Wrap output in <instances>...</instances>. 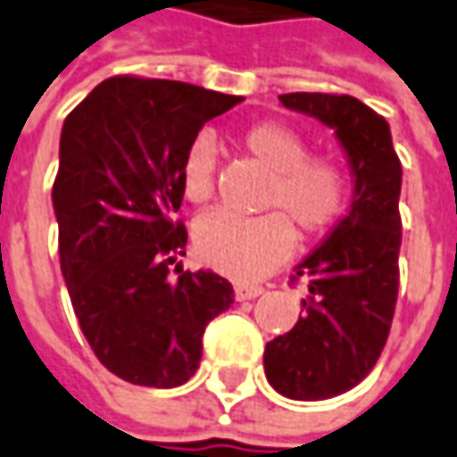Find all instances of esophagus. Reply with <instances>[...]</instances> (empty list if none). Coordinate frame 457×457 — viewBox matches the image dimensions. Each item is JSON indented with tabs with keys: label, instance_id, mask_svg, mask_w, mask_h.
<instances>
[{
	"label": "esophagus",
	"instance_id": "34e87169",
	"mask_svg": "<svg viewBox=\"0 0 457 457\" xmlns=\"http://www.w3.org/2000/svg\"><path fill=\"white\" fill-rule=\"evenodd\" d=\"M262 288L260 286H247V283H237L235 286V298L237 301H250V298H258Z\"/></svg>",
	"mask_w": 457,
	"mask_h": 457
}]
</instances>
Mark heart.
Returning <instances> with one entry per match:
<instances>
[{"instance_id":"1","label":"heart","mask_w":457,"mask_h":457,"mask_svg":"<svg viewBox=\"0 0 457 457\" xmlns=\"http://www.w3.org/2000/svg\"><path fill=\"white\" fill-rule=\"evenodd\" d=\"M245 154L270 171L260 210L268 214L240 220L225 212L202 214L192 240L197 258L232 280L268 276L291 255L296 229L301 237H321L338 222L352 197V171L334 154H308L303 131L286 120H258L240 134ZM212 141L199 136L181 159V195L204 204L214 195Z\"/></svg>"}]
</instances>
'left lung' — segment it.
<instances>
[{"label": "left lung", "instance_id": "1", "mask_svg": "<svg viewBox=\"0 0 457 457\" xmlns=\"http://www.w3.org/2000/svg\"><path fill=\"white\" fill-rule=\"evenodd\" d=\"M291 111L331 126L349 156V214L301 265L303 316L265 346V377L283 397L328 400L356 386L385 349L400 288L402 164L389 123L352 96L286 93Z\"/></svg>", "mask_w": 457, "mask_h": 457}]
</instances>
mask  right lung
I'll return each mask as SVG.
<instances>
[{"label": "right lung", "instance_id": "right-lung-1", "mask_svg": "<svg viewBox=\"0 0 457 457\" xmlns=\"http://www.w3.org/2000/svg\"><path fill=\"white\" fill-rule=\"evenodd\" d=\"M243 101L179 80L116 75L62 123L53 207L60 268L93 354L141 386L184 385L207 323L235 301L212 270H181V159L199 129Z\"/></svg>", "mask_w": 457, "mask_h": 457}]
</instances>
